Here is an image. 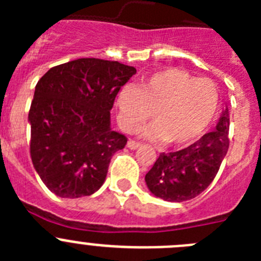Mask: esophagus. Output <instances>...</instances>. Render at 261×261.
Returning a JSON list of instances; mask_svg holds the SVG:
<instances>
[{"label":"esophagus","mask_w":261,"mask_h":261,"mask_svg":"<svg viewBox=\"0 0 261 261\" xmlns=\"http://www.w3.org/2000/svg\"><path fill=\"white\" fill-rule=\"evenodd\" d=\"M126 146H128L130 150H137L138 147H141V144H140V142L133 141V140H129L128 144H126Z\"/></svg>","instance_id":"34e87169"}]
</instances>
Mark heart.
Returning a JSON list of instances; mask_svg holds the SVG:
<instances>
[{"mask_svg": "<svg viewBox=\"0 0 261 261\" xmlns=\"http://www.w3.org/2000/svg\"><path fill=\"white\" fill-rule=\"evenodd\" d=\"M218 89L211 80H197L179 69H165L142 78L140 86L126 85L116 98L117 120L133 132L153 114L154 124L144 129L151 140L170 146H187L199 140L218 110Z\"/></svg>", "mask_w": 261, "mask_h": 261, "instance_id": "b5f03b06", "label": "heart"}]
</instances>
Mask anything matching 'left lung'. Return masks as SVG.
<instances>
[{
    "mask_svg": "<svg viewBox=\"0 0 261 261\" xmlns=\"http://www.w3.org/2000/svg\"><path fill=\"white\" fill-rule=\"evenodd\" d=\"M229 108L222 111L216 129L175 153H162L145 181L151 193L171 202L191 200L208 188L229 150Z\"/></svg>",
    "mask_w": 261,
    "mask_h": 261,
    "instance_id": "1",
    "label": "left lung"
}]
</instances>
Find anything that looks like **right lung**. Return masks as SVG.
Returning <instances> with one entry per match:
<instances>
[{"mask_svg":"<svg viewBox=\"0 0 261 261\" xmlns=\"http://www.w3.org/2000/svg\"><path fill=\"white\" fill-rule=\"evenodd\" d=\"M133 66L78 59L53 66L36 84L29 112L32 165L60 197L90 196L103 186L126 137L111 129V110Z\"/></svg>","mask_w":261,"mask_h":261,"instance_id":"1","label":"right lung"}]
</instances>
